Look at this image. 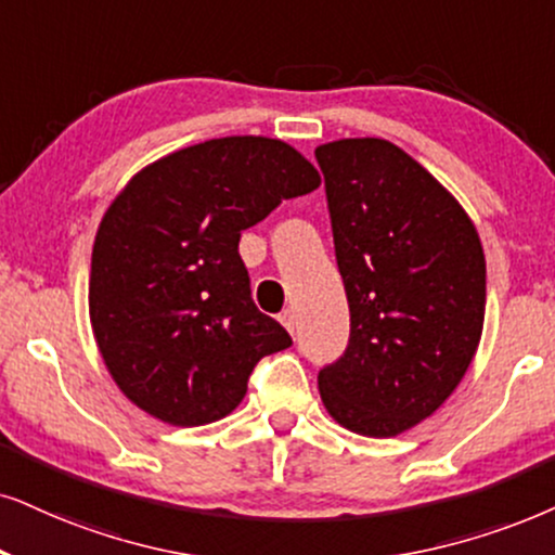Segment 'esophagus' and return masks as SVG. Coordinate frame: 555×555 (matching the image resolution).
Masks as SVG:
<instances>
[{"label": "esophagus", "instance_id": "esophagus-1", "mask_svg": "<svg viewBox=\"0 0 555 555\" xmlns=\"http://www.w3.org/2000/svg\"><path fill=\"white\" fill-rule=\"evenodd\" d=\"M279 320H282V325L289 330V333H294V327H297V314H294V310H284L279 314Z\"/></svg>", "mask_w": 555, "mask_h": 555}]
</instances>
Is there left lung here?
<instances>
[{
  "label": "left lung",
  "instance_id": "8db88e82",
  "mask_svg": "<svg viewBox=\"0 0 555 555\" xmlns=\"http://www.w3.org/2000/svg\"><path fill=\"white\" fill-rule=\"evenodd\" d=\"M335 258L350 307L346 353L320 369L330 417L395 438L430 417L472 366L487 261L472 217L382 138L320 145Z\"/></svg>",
  "mask_w": 555,
  "mask_h": 555
}]
</instances>
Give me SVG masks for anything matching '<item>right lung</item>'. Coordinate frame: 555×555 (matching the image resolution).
<instances>
[{
	"mask_svg": "<svg viewBox=\"0 0 555 555\" xmlns=\"http://www.w3.org/2000/svg\"><path fill=\"white\" fill-rule=\"evenodd\" d=\"M320 186L284 140L233 135L158 158L104 212L91 250L89 318L122 395L168 425L222 420L289 333L250 299L237 243Z\"/></svg>",
	"mask_w": 555,
	"mask_h": 555,
	"instance_id": "right-lung-1",
	"label": "right lung"
}]
</instances>
